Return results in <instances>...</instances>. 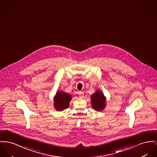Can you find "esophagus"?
Segmentation results:
<instances>
[{
    "label": "esophagus",
    "instance_id": "obj_1",
    "mask_svg": "<svg viewBox=\"0 0 157 157\" xmlns=\"http://www.w3.org/2000/svg\"><path fill=\"white\" fill-rule=\"evenodd\" d=\"M78 95H79V97H80V98H83V96H84V93H83V92H82V91H78Z\"/></svg>",
    "mask_w": 157,
    "mask_h": 157
}]
</instances>
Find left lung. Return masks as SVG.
<instances>
[{"mask_svg": "<svg viewBox=\"0 0 157 157\" xmlns=\"http://www.w3.org/2000/svg\"><path fill=\"white\" fill-rule=\"evenodd\" d=\"M91 104L93 109L96 111H101L106 106V98L100 91L97 90L91 96Z\"/></svg>", "mask_w": 157, "mask_h": 157, "instance_id": "8db88e82", "label": "left lung"}]
</instances>
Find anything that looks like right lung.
I'll return each instance as SVG.
<instances>
[{"label": "right lung", "instance_id": "obj_1", "mask_svg": "<svg viewBox=\"0 0 157 157\" xmlns=\"http://www.w3.org/2000/svg\"><path fill=\"white\" fill-rule=\"evenodd\" d=\"M72 96L63 91H58L54 97V107L57 111H63L69 107Z\"/></svg>", "mask_w": 157, "mask_h": 157}]
</instances>
